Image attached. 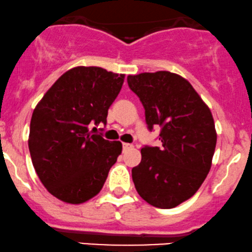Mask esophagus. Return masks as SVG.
<instances>
[{"label": "esophagus", "instance_id": "34e87169", "mask_svg": "<svg viewBox=\"0 0 252 252\" xmlns=\"http://www.w3.org/2000/svg\"><path fill=\"white\" fill-rule=\"evenodd\" d=\"M131 148H133V145H131V144H123V150L124 151H128V150H131Z\"/></svg>", "mask_w": 252, "mask_h": 252}]
</instances>
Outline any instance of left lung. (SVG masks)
Returning <instances> with one entry per match:
<instances>
[{"label":"left lung","instance_id":"1","mask_svg":"<svg viewBox=\"0 0 252 252\" xmlns=\"http://www.w3.org/2000/svg\"><path fill=\"white\" fill-rule=\"evenodd\" d=\"M127 83L145 108L147 128L160 126L161 146H144L132 168L135 189L152 206L174 208L197 191L212 167L217 139L212 112L179 74L145 72Z\"/></svg>","mask_w":252,"mask_h":252}]
</instances>
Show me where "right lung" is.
<instances>
[{
    "instance_id": "obj_1",
    "label": "right lung",
    "mask_w": 252,
    "mask_h": 252,
    "mask_svg": "<svg viewBox=\"0 0 252 252\" xmlns=\"http://www.w3.org/2000/svg\"><path fill=\"white\" fill-rule=\"evenodd\" d=\"M124 74L95 66L65 72L38 102L30 121L32 164L50 194L78 204L101 190L123 150L120 141L90 134L89 125H106Z\"/></svg>"
}]
</instances>
